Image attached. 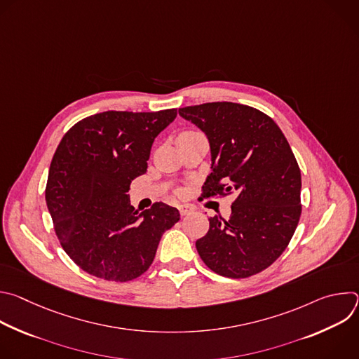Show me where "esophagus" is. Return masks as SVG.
Segmentation results:
<instances>
[{
	"label": "esophagus",
	"mask_w": 359,
	"mask_h": 359,
	"mask_svg": "<svg viewBox=\"0 0 359 359\" xmlns=\"http://www.w3.org/2000/svg\"><path fill=\"white\" fill-rule=\"evenodd\" d=\"M179 212L182 216H187L190 213H193V208L189 206V204H180L179 206Z\"/></svg>",
	"instance_id": "obj_1"
}]
</instances>
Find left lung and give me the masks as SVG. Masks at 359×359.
<instances>
[{
    "instance_id": "left-lung-1",
    "label": "left lung",
    "mask_w": 359,
    "mask_h": 359,
    "mask_svg": "<svg viewBox=\"0 0 359 359\" xmlns=\"http://www.w3.org/2000/svg\"><path fill=\"white\" fill-rule=\"evenodd\" d=\"M206 133L212 173L203 197L233 196L229 220L210 217L196 241L210 270L245 278L270 267L287 248L301 216V172L277 123L259 109L210 102L179 109Z\"/></svg>"
}]
</instances>
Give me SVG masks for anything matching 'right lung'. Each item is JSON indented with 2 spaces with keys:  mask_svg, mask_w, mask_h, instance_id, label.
<instances>
[{
  "mask_svg": "<svg viewBox=\"0 0 359 359\" xmlns=\"http://www.w3.org/2000/svg\"><path fill=\"white\" fill-rule=\"evenodd\" d=\"M176 115L102 112L75 123L60 142L45 200L62 248L88 274L116 283L142 276L163 233L180 220L162 201L137 213L128 194L147 170L153 140Z\"/></svg>",
  "mask_w": 359,
  "mask_h": 359,
  "instance_id": "1",
  "label": "right lung"
}]
</instances>
